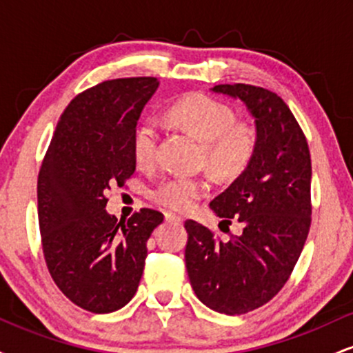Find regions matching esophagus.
<instances>
[{
	"mask_svg": "<svg viewBox=\"0 0 353 353\" xmlns=\"http://www.w3.org/2000/svg\"><path fill=\"white\" fill-rule=\"evenodd\" d=\"M165 221L168 222H182V217L177 216V214H172V212H165Z\"/></svg>",
	"mask_w": 353,
	"mask_h": 353,
	"instance_id": "1",
	"label": "esophagus"
}]
</instances>
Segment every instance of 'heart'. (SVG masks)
<instances>
[{"label": "heart", "mask_w": 353, "mask_h": 353, "mask_svg": "<svg viewBox=\"0 0 353 353\" xmlns=\"http://www.w3.org/2000/svg\"><path fill=\"white\" fill-rule=\"evenodd\" d=\"M169 119L188 129L204 143V161L219 179H236L249 168L259 149V136L252 124L239 123L229 104L204 92H192L172 104ZM159 129L152 119L137 124L132 134V156L137 165L149 168L157 156ZM210 182L202 176L174 174L152 189L151 197L171 210H189L208 196Z\"/></svg>", "instance_id": "b5f03b06"}]
</instances>
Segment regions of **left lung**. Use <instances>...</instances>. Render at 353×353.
Masks as SVG:
<instances>
[{"label": "left lung", "instance_id": "left-lung-1", "mask_svg": "<svg viewBox=\"0 0 353 353\" xmlns=\"http://www.w3.org/2000/svg\"><path fill=\"white\" fill-rule=\"evenodd\" d=\"M212 91L244 101L255 117L254 161L210 209L221 224L242 225L221 241L185 221V267L197 299L209 309L241 315L279 294L292 274L312 222V163L305 134L281 96L252 84H217Z\"/></svg>", "mask_w": 353, "mask_h": 353}]
</instances>
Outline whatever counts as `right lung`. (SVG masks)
<instances>
[{"instance_id":"obj_1","label":"right lung","mask_w":353,"mask_h":353,"mask_svg":"<svg viewBox=\"0 0 353 353\" xmlns=\"http://www.w3.org/2000/svg\"><path fill=\"white\" fill-rule=\"evenodd\" d=\"M156 78L104 81L76 96L61 114L38 174L44 261L72 303L92 314L119 310L134 297L145 242L164 221L141 209L128 221L104 210L112 185L136 171L132 134L156 92Z\"/></svg>"}]
</instances>
